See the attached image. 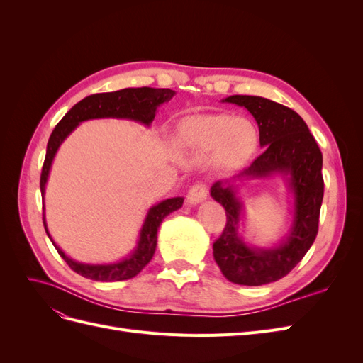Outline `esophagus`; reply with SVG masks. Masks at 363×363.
Instances as JSON below:
<instances>
[{
	"label": "esophagus",
	"mask_w": 363,
	"mask_h": 363,
	"mask_svg": "<svg viewBox=\"0 0 363 363\" xmlns=\"http://www.w3.org/2000/svg\"><path fill=\"white\" fill-rule=\"evenodd\" d=\"M207 186L203 183H196L188 192V203L192 206L200 204L207 199Z\"/></svg>",
	"instance_id": "obj_1"
}]
</instances>
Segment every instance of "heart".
<instances>
[{
  "label": "heart",
  "mask_w": 363,
  "mask_h": 363,
  "mask_svg": "<svg viewBox=\"0 0 363 363\" xmlns=\"http://www.w3.org/2000/svg\"><path fill=\"white\" fill-rule=\"evenodd\" d=\"M177 139L196 159L204 160L213 156L224 169L242 167L259 147V131L255 123L225 113L183 119L177 127Z\"/></svg>",
  "instance_id": "b5f03b06"
}]
</instances>
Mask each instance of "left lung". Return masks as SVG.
<instances>
[{"instance_id":"1","label":"left lung","mask_w":363,"mask_h":363,"mask_svg":"<svg viewBox=\"0 0 363 363\" xmlns=\"http://www.w3.org/2000/svg\"><path fill=\"white\" fill-rule=\"evenodd\" d=\"M223 103L245 107L256 119L262 155L247 169L211 188L215 201L223 204L227 224L213 244V257L224 277L244 286H262L289 274L318 233L324 196L323 155L303 118L292 108L251 95H232ZM280 174L293 194V223L289 235L274 247L257 249L243 242L238 223L243 203L237 196L239 179H258Z\"/></svg>"}]
</instances>
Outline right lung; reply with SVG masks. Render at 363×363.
Masks as SVG:
<instances>
[{
    "label": "right lung",
    "mask_w": 363,
    "mask_h": 363,
    "mask_svg": "<svg viewBox=\"0 0 363 363\" xmlns=\"http://www.w3.org/2000/svg\"><path fill=\"white\" fill-rule=\"evenodd\" d=\"M175 95V91L171 89H155V87H127L116 92L106 94H94L83 98L77 103L71 111L65 115L60 123L52 130L47 145L45 162H43L42 174H40V194H42V206L45 200V186L48 182V175L56 152L72 131L79 127L83 121L89 119H101V118H116V119H128L150 127L152 119L156 116L157 107L163 103H168ZM183 196H174V199L163 200L152 207L145 216V221L142 224L139 232V239L135 250L130 252L123 260L113 263H82L71 259L65 255L63 250L54 242L45 221V212H43V227L54 248L57 250L60 257L68 263L69 268L80 276L91 279L95 281H121L133 279L135 276L144 269L148 262L152 259L157 245V230L164 219L174 211H177L183 206Z\"/></svg>",
    "instance_id": "right-lung-1"
}]
</instances>
